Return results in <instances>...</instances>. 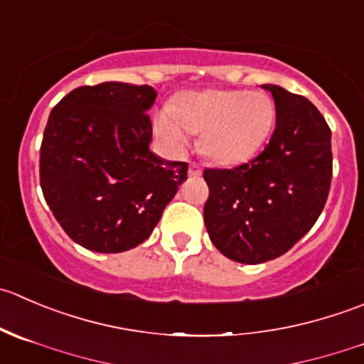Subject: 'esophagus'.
Segmentation results:
<instances>
[{
  "instance_id": "obj_1",
  "label": "esophagus",
  "mask_w": 364,
  "mask_h": 364,
  "mask_svg": "<svg viewBox=\"0 0 364 364\" xmlns=\"http://www.w3.org/2000/svg\"><path fill=\"white\" fill-rule=\"evenodd\" d=\"M188 174L193 176V178H197V176L203 174V167H200L199 164H196V161H192V164L188 165Z\"/></svg>"
}]
</instances>
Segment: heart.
<instances>
[{"instance_id": "heart-1", "label": "heart", "mask_w": 364, "mask_h": 364, "mask_svg": "<svg viewBox=\"0 0 364 364\" xmlns=\"http://www.w3.org/2000/svg\"><path fill=\"white\" fill-rule=\"evenodd\" d=\"M276 121V108L263 92L208 90L185 94L156 117L161 136L176 146H185L186 132L203 133L200 149L213 161L236 165L250 160Z\"/></svg>"}]
</instances>
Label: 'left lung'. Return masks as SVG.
Listing matches in <instances>:
<instances>
[{
    "mask_svg": "<svg viewBox=\"0 0 364 364\" xmlns=\"http://www.w3.org/2000/svg\"><path fill=\"white\" fill-rule=\"evenodd\" d=\"M276 129L263 153L235 168H204V224L213 245L257 264L291 249L326 206L333 178L331 129L318 108L277 85Z\"/></svg>",
    "mask_w": 364,
    "mask_h": 364,
    "instance_id": "8db88e82",
    "label": "left lung"
}]
</instances>
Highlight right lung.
<instances>
[{
    "instance_id": "1",
    "label": "right lung",
    "mask_w": 364,
    "mask_h": 364,
    "mask_svg": "<svg viewBox=\"0 0 364 364\" xmlns=\"http://www.w3.org/2000/svg\"><path fill=\"white\" fill-rule=\"evenodd\" d=\"M156 100L149 85L74 88L51 110L41 146V186L70 240L124 252L147 240L186 179L185 161L149 151Z\"/></svg>"
}]
</instances>
